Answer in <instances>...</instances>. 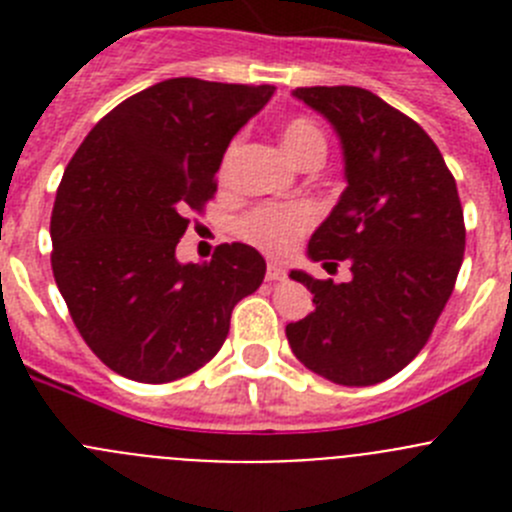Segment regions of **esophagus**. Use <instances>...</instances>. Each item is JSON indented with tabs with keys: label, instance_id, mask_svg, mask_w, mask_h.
Returning a JSON list of instances; mask_svg holds the SVG:
<instances>
[{
	"label": "esophagus",
	"instance_id": "obj_1",
	"mask_svg": "<svg viewBox=\"0 0 512 512\" xmlns=\"http://www.w3.org/2000/svg\"><path fill=\"white\" fill-rule=\"evenodd\" d=\"M284 277H287V271H284L279 264L266 266V279H269V282H282Z\"/></svg>",
	"mask_w": 512,
	"mask_h": 512
}]
</instances>
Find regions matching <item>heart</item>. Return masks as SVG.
<instances>
[{"label": "heart", "mask_w": 512, "mask_h": 512, "mask_svg": "<svg viewBox=\"0 0 512 512\" xmlns=\"http://www.w3.org/2000/svg\"><path fill=\"white\" fill-rule=\"evenodd\" d=\"M282 140L287 146L289 156L295 158L297 164L310 166L320 164L328 151V138L318 122L307 115H295L284 122ZM235 153H238V138L230 140L225 148L220 166H217V179L228 182L230 169H233ZM315 223V210L305 202H284V205H259L238 220L235 230L243 241L251 246L261 248L266 253H287L295 246L297 238L305 235Z\"/></svg>", "instance_id": "b5f03b06"}]
</instances>
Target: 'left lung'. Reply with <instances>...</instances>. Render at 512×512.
<instances>
[{"label":"left lung","mask_w":512,"mask_h":512,"mask_svg":"<svg viewBox=\"0 0 512 512\" xmlns=\"http://www.w3.org/2000/svg\"><path fill=\"white\" fill-rule=\"evenodd\" d=\"M338 130L346 192L310 238L312 261L351 266V282L289 277L315 310L287 325L297 359L320 377L366 387L395 377L428 343L464 261L454 174L413 117L361 87H300Z\"/></svg>","instance_id":"obj_1"}]
</instances>
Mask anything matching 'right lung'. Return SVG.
Instances as JSON below:
<instances>
[{
    "instance_id": "1",
    "label": "right lung",
    "mask_w": 512,
    "mask_h": 512,
    "mask_svg": "<svg viewBox=\"0 0 512 512\" xmlns=\"http://www.w3.org/2000/svg\"><path fill=\"white\" fill-rule=\"evenodd\" d=\"M274 87L192 76L133 94L84 138L58 184L51 266L76 330L112 372L164 384L197 372L228 338L230 312L264 282L246 243L179 264L187 212H205L233 135Z\"/></svg>"
}]
</instances>
